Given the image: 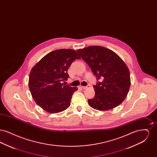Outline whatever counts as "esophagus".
Returning <instances> with one entry per match:
<instances>
[{
	"instance_id": "obj_1",
	"label": "esophagus",
	"mask_w": 157,
	"mask_h": 157,
	"mask_svg": "<svg viewBox=\"0 0 157 157\" xmlns=\"http://www.w3.org/2000/svg\"><path fill=\"white\" fill-rule=\"evenodd\" d=\"M90 85H88V86H80L82 89L83 90H85V89H87V88H90Z\"/></svg>"
}]
</instances>
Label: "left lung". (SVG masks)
Masks as SVG:
<instances>
[{
  "mask_svg": "<svg viewBox=\"0 0 157 157\" xmlns=\"http://www.w3.org/2000/svg\"><path fill=\"white\" fill-rule=\"evenodd\" d=\"M77 52L90 67L97 80L94 85L95 95L88 99L90 106L99 111H108L121 104L127 97L131 85L127 65L111 50L101 46L78 49Z\"/></svg>",
  "mask_w": 157,
  "mask_h": 157,
  "instance_id": "obj_1",
  "label": "left lung"
}]
</instances>
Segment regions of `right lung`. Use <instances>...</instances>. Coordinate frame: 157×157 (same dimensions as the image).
<instances>
[{
  "instance_id": "add662e5",
  "label": "right lung",
  "mask_w": 157,
  "mask_h": 157,
  "mask_svg": "<svg viewBox=\"0 0 157 157\" xmlns=\"http://www.w3.org/2000/svg\"><path fill=\"white\" fill-rule=\"evenodd\" d=\"M81 59L75 50L61 49L48 53L32 67L29 88L35 102L45 111L56 113L67 109L77 87L62 82L67 81V69L72 63Z\"/></svg>"
}]
</instances>
